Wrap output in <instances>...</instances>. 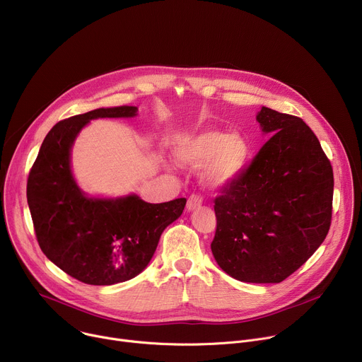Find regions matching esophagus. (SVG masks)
Instances as JSON below:
<instances>
[{
	"label": "esophagus",
	"instance_id": "1",
	"mask_svg": "<svg viewBox=\"0 0 362 362\" xmlns=\"http://www.w3.org/2000/svg\"><path fill=\"white\" fill-rule=\"evenodd\" d=\"M202 196L200 194H190L189 196V199H187V204H186V208H187V211H194V209H197L199 206L202 204Z\"/></svg>",
	"mask_w": 362,
	"mask_h": 362
}]
</instances>
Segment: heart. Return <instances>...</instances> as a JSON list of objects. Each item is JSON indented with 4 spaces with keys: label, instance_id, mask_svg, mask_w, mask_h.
I'll return each instance as SVG.
<instances>
[{
    "label": "heart",
    "instance_id": "1",
    "mask_svg": "<svg viewBox=\"0 0 362 362\" xmlns=\"http://www.w3.org/2000/svg\"><path fill=\"white\" fill-rule=\"evenodd\" d=\"M250 147L240 134L222 132H203L197 136L185 137L177 147V158L182 163L194 168L204 166V179L209 186L221 189L232 183L246 168Z\"/></svg>",
    "mask_w": 362,
    "mask_h": 362
}]
</instances>
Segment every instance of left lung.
Returning a JSON list of instances; mask_svg holds the SVG:
<instances>
[{"mask_svg": "<svg viewBox=\"0 0 362 362\" xmlns=\"http://www.w3.org/2000/svg\"><path fill=\"white\" fill-rule=\"evenodd\" d=\"M271 139L215 197L218 265L250 284H279L299 269L328 235L334 173L320 140L291 115L257 113Z\"/></svg>", "mask_w": 362, "mask_h": 362, "instance_id": "1", "label": "left lung"}]
</instances>
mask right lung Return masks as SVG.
I'll return each instance as SVG.
<instances>
[{
	"label": "right lung",
	"mask_w": 362,
	"mask_h": 362,
	"mask_svg": "<svg viewBox=\"0 0 362 362\" xmlns=\"http://www.w3.org/2000/svg\"><path fill=\"white\" fill-rule=\"evenodd\" d=\"M137 109H97L59 122L45 136L27 180V200L38 245L48 259L88 285L137 276L150 262L162 232L183 212L186 199L147 203L136 194L87 197L74 182L70 150L93 119L133 117Z\"/></svg>",
	"instance_id": "right-lung-1"
}]
</instances>
